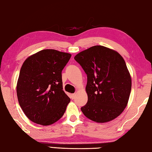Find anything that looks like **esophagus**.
<instances>
[{"instance_id": "esophagus-1", "label": "esophagus", "mask_w": 152, "mask_h": 152, "mask_svg": "<svg viewBox=\"0 0 152 152\" xmlns=\"http://www.w3.org/2000/svg\"><path fill=\"white\" fill-rule=\"evenodd\" d=\"M70 97H71L72 99H75V97H76V94H75V93L71 94V95H70Z\"/></svg>"}]
</instances>
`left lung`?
Instances as JSON below:
<instances>
[{
	"mask_svg": "<svg viewBox=\"0 0 152 152\" xmlns=\"http://www.w3.org/2000/svg\"><path fill=\"white\" fill-rule=\"evenodd\" d=\"M74 59L87 75L88 102L81 111L88 119L103 123L123 112L131 91V77L121 55L103 46H93Z\"/></svg>",
	"mask_w": 152,
	"mask_h": 152,
	"instance_id": "left-lung-1",
	"label": "left lung"
}]
</instances>
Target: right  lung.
<instances>
[{
    "label": "right lung",
    "instance_id": "obj_1",
    "mask_svg": "<svg viewBox=\"0 0 152 152\" xmlns=\"http://www.w3.org/2000/svg\"><path fill=\"white\" fill-rule=\"evenodd\" d=\"M71 56L67 53L44 49L23 62L17 95L24 114L34 123L50 125L66 112L70 99L63 91L61 72Z\"/></svg>",
    "mask_w": 152,
    "mask_h": 152
}]
</instances>
